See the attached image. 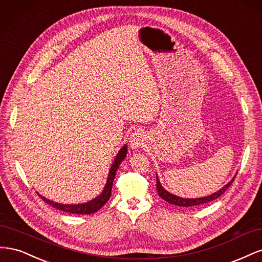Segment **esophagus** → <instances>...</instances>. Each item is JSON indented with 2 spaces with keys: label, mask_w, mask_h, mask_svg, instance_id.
<instances>
[{
  "label": "esophagus",
  "mask_w": 262,
  "mask_h": 262,
  "mask_svg": "<svg viewBox=\"0 0 262 262\" xmlns=\"http://www.w3.org/2000/svg\"><path fill=\"white\" fill-rule=\"evenodd\" d=\"M145 140H146V138H145L144 132L141 131V130H138V131H136L134 133H132V136H131L130 141H129L130 142L129 145H130V147L132 149H136L137 150L140 147L143 146Z\"/></svg>",
  "instance_id": "obj_1"
}]
</instances>
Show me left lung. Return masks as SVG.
<instances>
[{"mask_svg": "<svg viewBox=\"0 0 262 262\" xmlns=\"http://www.w3.org/2000/svg\"><path fill=\"white\" fill-rule=\"evenodd\" d=\"M235 177L231 181H228L223 188H221L219 191L214 192V193H212L210 195H207V196L195 198V199H188V198H181V196H178V195H175V194L168 192L167 190H166L162 186V184L160 182V179H158L157 175H156V189H157L158 195H160L162 199L165 200L166 202H168V203L173 204V205H177V207H185V208H187V207H195V205H201V204L208 203V202H211L213 200L217 199V198L223 194L226 191V190L228 189V187L232 185V182L234 181Z\"/></svg>", "mask_w": 262, "mask_h": 262, "instance_id": "obj_1", "label": "left lung"}]
</instances>
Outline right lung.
Here are the masks:
<instances>
[{
	"instance_id": "obj_1",
	"label": "right lung",
	"mask_w": 262,
	"mask_h": 262,
	"mask_svg": "<svg viewBox=\"0 0 262 262\" xmlns=\"http://www.w3.org/2000/svg\"><path fill=\"white\" fill-rule=\"evenodd\" d=\"M126 153H128V146H126V144H124L120 149H119V152L117 153V156L112 165V167H110V169H109L108 178H107L106 185L104 187V190H102V192L99 195H97L95 199H93L91 201H87L85 203H78V204H62V203H58V202H54V201L47 199V198L42 196L41 194H39V193L38 194H39V196H41V199L45 202L50 204L51 207L58 209L60 211H63V212H68V213H72V214H92V213L97 212L99 209L104 207L106 202L109 200L110 195H112V188H113L116 172L119 168V166H120L121 162L125 158Z\"/></svg>"
}]
</instances>
